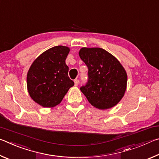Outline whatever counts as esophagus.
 <instances>
[{
  "mask_svg": "<svg viewBox=\"0 0 159 159\" xmlns=\"http://www.w3.org/2000/svg\"><path fill=\"white\" fill-rule=\"evenodd\" d=\"M79 79H75L74 80V84L76 86L79 85Z\"/></svg>",
  "mask_w": 159,
  "mask_h": 159,
  "instance_id": "1",
  "label": "esophagus"
}]
</instances>
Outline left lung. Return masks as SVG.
<instances>
[{
    "instance_id": "1",
    "label": "left lung",
    "mask_w": 159,
    "mask_h": 159,
    "mask_svg": "<svg viewBox=\"0 0 159 159\" xmlns=\"http://www.w3.org/2000/svg\"><path fill=\"white\" fill-rule=\"evenodd\" d=\"M79 56L88 68V82L80 88L88 102L99 109L116 105L127 86V74L121 64L99 48H82Z\"/></svg>"
}]
</instances>
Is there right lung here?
<instances>
[{"instance_id":"right-lung-1","label":"right lung","mask_w":159,"mask_h":159,"mask_svg":"<svg viewBox=\"0 0 159 159\" xmlns=\"http://www.w3.org/2000/svg\"><path fill=\"white\" fill-rule=\"evenodd\" d=\"M70 49L58 45L39 56L29 69L27 89L31 98L43 107H54L60 103L69 89L74 85L68 76L65 63Z\"/></svg>"}]
</instances>
